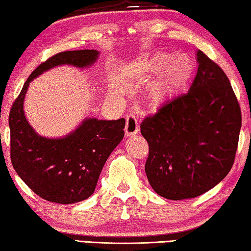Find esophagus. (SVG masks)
<instances>
[{
  "label": "esophagus",
  "mask_w": 251,
  "mask_h": 251,
  "mask_svg": "<svg viewBox=\"0 0 251 251\" xmlns=\"http://www.w3.org/2000/svg\"><path fill=\"white\" fill-rule=\"evenodd\" d=\"M126 137H132L133 134L138 133L139 131V123L137 118L133 114H129L126 117Z\"/></svg>",
  "instance_id": "esophagus-1"
}]
</instances>
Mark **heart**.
Here are the masks:
<instances>
[{
  "label": "heart",
  "instance_id": "obj_1",
  "mask_svg": "<svg viewBox=\"0 0 251 251\" xmlns=\"http://www.w3.org/2000/svg\"><path fill=\"white\" fill-rule=\"evenodd\" d=\"M169 56L166 53H157L148 63V69L151 72L161 71L160 75L151 86V94L155 99H163L166 94L175 90L185 82L191 71V61L186 56L178 55L169 62ZM110 92L114 95H121L123 86L115 76L110 77Z\"/></svg>",
  "mask_w": 251,
  "mask_h": 251
}]
</instances>
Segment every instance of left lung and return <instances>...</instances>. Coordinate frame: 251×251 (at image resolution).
Instances as JSON below:
<instances>
[{
    "label": "left lung",
    "mask_w": 251,
    "mask_h": 251,
    "mask_svg": "<svg viewBox=\"0 0 251 251\" xmlns=\"http://www.w3.org/2000/svg\"><path fill=\"white\" fill-rule=\"evenodd\" d=\"M196 63L188 90L140 126L149 145L148 182L173 201L196 198L228 175L241 129L240 106L225 72L199 49Z\"/></svg>",
    "instance_id": "obj_1"
}]
</instances>
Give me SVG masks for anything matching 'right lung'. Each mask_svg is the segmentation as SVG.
Wrapping results in <instances>:
<instances>
[{
    "label": "right lung",
    "mask_w": 251,
    "mask_h": 251,
    "mask_svg": "<svg viewBox=\"0 0 251 251\" xmlns=\"http://www.w3.org/2000/svg\"><path fill=\"white\" fill-rule=\"evenodd\" d=\"M94 49L73 50L52 56L26 79L11 107V161L20 178L46 201L73 204L93 194L103 166L125 136V119L85 118L64 137L40 136L28 122L23 104L30 83L49 69L88 68L99 59Z\"/></svg>",
    "instance_id": "add662e5"
}]
</instances>
